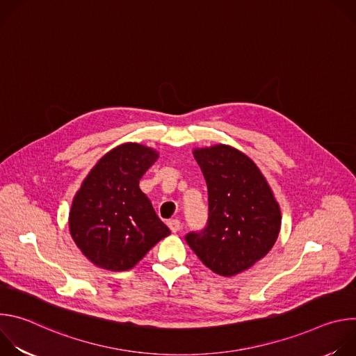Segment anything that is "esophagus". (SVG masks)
Returning <instances> with one entry per match:
<instances>
[{
  "mask_svg": "<svg viewBox=\"0 0 356 356\" xmlns=\"http://www.w3.org/2000/svg\"><path fill=\"white\" fill-rule=\"evenodd\" d=\"M168 227L170 228L172 232H177V231L180 229L181 224H180L179 220H169V221H168Z\"/></svg>",
  "mask_w": 356,
  "mask_h": 356,
  "instance_id": "34e87169",
  "label": "esophagus"
}]
</instances>
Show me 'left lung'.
<instances>
[{
	"label": "left lung",
	"mask_w": 356,
	"mask_h": 356,
	"mask_svg": "<svg viewBox=\"0 0 356 356\" xmlns=\"http://www.w3.org/2000/svg\"><path fill=\"white\" fill-rule=\"evenodd\" d=\"M209 190V220L186 242L214 273L234 276L266 257L280 231V209L264 175L242 152L195 149Z\"/></svg>",
	"instance_id": "left-lung-1"
}]
</instances>
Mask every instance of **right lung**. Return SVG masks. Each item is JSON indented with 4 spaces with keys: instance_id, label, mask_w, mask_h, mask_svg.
Segmentation results:
<instances>
[{
    "instance_id": "1",
    "label": "right lung",
    "mask_w": 356,
    "mask_h": 356,
    "mask_svg": "<svg viewBox=\"0 0 356 356\" xmlns=\"http://www.w3.org/2000/svg\"><path fill=\"white\" fill-rule=\"evenodd\" d=\"M156 159L154 149L125 143L101 158L84 179L69 225L77 246L97 266L128 270L170 234L139 188Z\"/></svg>"
}]
</instances>
